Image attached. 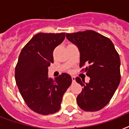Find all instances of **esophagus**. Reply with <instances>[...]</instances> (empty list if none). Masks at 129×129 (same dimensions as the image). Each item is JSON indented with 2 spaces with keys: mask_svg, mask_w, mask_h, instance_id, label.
<instances>
[{
  "mask_svg": "<svg viewBox=\"0 0 129 129\" xmlns=\"http://www.w3.org/2000/svg\"><path fill=\"white\" fill-rule=\"evenodd\" d=\"M72 80L73 82H75V80H76L75 76H72Z\"/></svg>",
  "mask_w": 129,
  "mask_h": 129,
  "instance_id": "34e87169",
  "label": "esophagus"
}]
</instances>
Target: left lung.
Segmentation results:
<instances>
[{
    "label": "left lung",
    "mask_w": 129,
    "mask_h": 129,
    "mask_svg": "<svg viewBox=\"0 0 129 129\" xmlns=\"http://www.w3.org/2000/svg\"><path fill=\"white\" fill-rule=\"evenodd\" d=\"M66 38L80 51V67L88 65L84 71L89 82L76 78L83 86L76 99L78 105L86 112L100 110L110 101L120 82L119 55L109 38L93 30L66 34Z\"/></svg>",
    "instance_id": "left-lung-1"
}]
</instances>
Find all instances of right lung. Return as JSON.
Masks as SVG:
<instances>
[{"label":"right lung","mask_w":129,"mask_h":129,"mask_svg":"<svg viewBox=\"0 0 129 129\" xmlns=\"http://www.w3.org/2000/svg\"><path fill=\"white\" fill-rule=\"evenodd\" d=\"M66 33H38L21 50L15 78L21 95L32 110L43 115L60 110L63 95L72 84V77L62 73L55 80L48 76L53 63V52L65 39Z\"/></svg>","instance_id":"obj_1"}]
</instances>
